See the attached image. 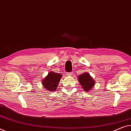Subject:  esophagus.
Segmentation results:
<instances>
[{
    "instance_id": "esophagus-1",
    "label": "esophagus",
    "mask_w": 131,
    "mask_h": 131,
    "mask_svg": "<svg viewBox=\"0 0 131 131\" xmlns=\"http://www.w3.org/2000/svg\"><path fill=\"white\" fill-rule=\"evenodd\" d=\"M72 75H73V73H72V72H68V73H67V76H72Z\"/></svg>"
}]
</instances>
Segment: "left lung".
Segmentation results:
<instances>
[{
  "label": "left lung",
  "instance_id": "8db88e82",
  "mask_svg": "<svg viewBox=\"0 0 131 131\" xmlns=\"http://www.w3.org/2000/svg\"><path fill=\"white\" fill-rule=\"evenodd\" d=\"M78 81L81 84L82 88L86 92L90 91L95 85V82L88 72H84L78 77Z\"/></svg>",
  "mask_w": 131,
  "mask_h": 131
}]
</instances>
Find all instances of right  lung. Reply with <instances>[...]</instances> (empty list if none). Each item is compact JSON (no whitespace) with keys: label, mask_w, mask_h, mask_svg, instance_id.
I'll use <instances>...</instances> for the list:
<instances>
[{"label":"right lung","mask_w":131,"mask_h":131,"mask_svg":"<svg viewBox=\"0 0 131 131\" xmlns=\"http://www.w3.org/2000/svg\"><path fill=\"white\" fill-rule=\"evenodd\" d=\"M61 77V74L50 71L48 73L47 75L42 80V85L44 88H46L47 91H54L57 88Z\"/></svg>","instance_id":"right-lung-1"}]
</instances>
